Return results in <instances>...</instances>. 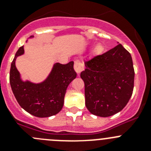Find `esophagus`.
Returning <instances> with one entry per match:
<instances>
[{
  "label": "esophagus",
  "mask_w": 151,
  "mask_h": 151,
  "mask_svg": "<svg viewBox=\"0 0 151 151\" xmlns=\"http://www.w3.org/2000/svg\"><path fill=\"white\" fill-rule=\"evenodd\" d=\"M84 68L85 67H84V65L82 63H81L80 61H78V60L75 61L74 69H75V71L76 72L77 74L79 75L80 73L84 70Z\"/></svg>",
  "instance_id": "34e87169"
}]
</instances>
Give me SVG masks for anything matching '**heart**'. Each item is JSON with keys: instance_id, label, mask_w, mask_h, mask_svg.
Instances as JSON below:
<instances>
[{"instance_id": "obj_1", "label": "heart", "mask_w": 151, "mask_h": 151, "mask_svg": "<svg viewBox=\"0 0 151 151\" xmlns=\"http://www.w3.org/2000/svg\"><path fill=\"white\" fill-rule=\"evenodd\" d=\"M103 50H104V46L101 44H97V45H96L94 46V49H93V52L95 54H101V53L103 52Z\"/></svg>"}]
</instances>
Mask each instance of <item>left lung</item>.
<instances>
[{
  "label": "left lung",
  "instance_id": "left-lung-1",
  "mask_svg": "<svg viewBox=\"0 0 151 151\" xmlns=\"http://www.w3.org/2000/svg\"><path fill=\"white\" fill-rule=\"evenodd\" d=\"M85 106L91 113L108 117L123 109L132 97L134 70L132 56L122 45L85 61Z\"/></svg>",
  "mask_w": 151,
  "mask_h": 151
}]
</instances>
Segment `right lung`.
<instances>
[{"label":"right lung","instance_id":"obj_1","mask_svg":"<svg viewBox=\"0 0 151 151\" xmlns=\"http://www.w3.org/2000/svg\"><path fill=\"white\" fill-rule=\"evenodd\" d=\"M23 54L22 46L16 53L10 71V86L17 102L22 109L35 116L44 118L56 115L62 110L68 85L76 78L74 62L54 63L47 78L41 83L24 82L15 64L17 57Z\"/></svg>","mask_w":151,"mask_h":151}]
</instances>
